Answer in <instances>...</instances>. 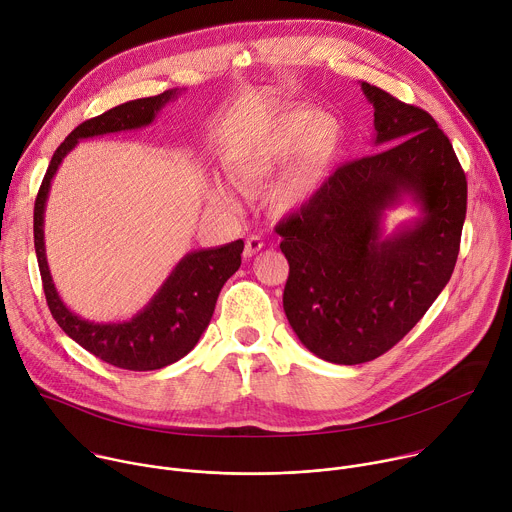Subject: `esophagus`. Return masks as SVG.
I'll return each mask as SVG.
<instances>
[{
    "label": "esophagus",
    "mask_w": 512,
    "mask_h": 512,
    "mask_svg": "<svg viewBox=\"0 0 512 512\" xmlns=\"http://www.w3.org/2000/svg\"><path fill=\"white\" fill-rule=\"evenodd\" d=\"M263 249V239L259 235H253L247 239L245 243V257H253L255 253H259Z\"/></svg>",
    "instance_id": "obj_1"
}]
</instances>
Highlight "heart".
<instances>
[{
  "instance_id": "obj_1",
  "label": "heart",
  "mask_w": 512,
  "mask_h": 512,
  "mask_svg": "<svg viewBox=\"0 0 512 512\" xmlns=\"http://www.w3.org/2000/svg\"><path fill=\"white\" fill-rule=\"evenodd\" d=\"M340 137V123L328 113L300 111L273 119L237 145L227 158L225 170L234 186L212 182L208 198L221 208L239 210V190L253 192L300 151L271 186V204L279 212H298L324 186L340 148Z\"/></svg>"
}]
</instances>
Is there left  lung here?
Segmentation results:
<instances>
[{"instance_id": "8db88e82", "label": "left lung", "mask_w": 512, "mask_h": 512, "mask_svg": "<svg viewBox=\"0 0 512 512\" xmlns=\"http://www.w3.org/2000/svg\"><path fill=\"white\" fill-rule=\"evenodd\" d=\"M373 143L381 152L340 166L275 231L289 263L283 310L300 342L334 364L369 362L393 348L452 277L468 184L448 135L419 107L369 83ZM418 216L384 233L389 209Z\"/></svg>"}]
</instances>
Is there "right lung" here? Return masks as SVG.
Returning <instances> with one entry per match:
<instances>
[{"mask_svg":"<svg viewBox=\"0 0 512 512\" xmlns=\"http://www.w3.org/2000/svg\"><path fill=\"white\" fill-rule=\"evenodd\" d=\"M180 91L123 103L81 123L54 152L34 204V247L48 308L56 324L97 358L125 371H158L184 358L208 328L225 281L241 267L243 239L186 253L164 279L160 289L135 316L119 322H95L72 312L52 281L44 243V212L52 178L62 160L83 139L148 127L158 113L178 99Z\"/></svg>","mask_w":512,"mask_h":512,"instance_id":"right-lung-1","label":"right lung"}]
</instances>
